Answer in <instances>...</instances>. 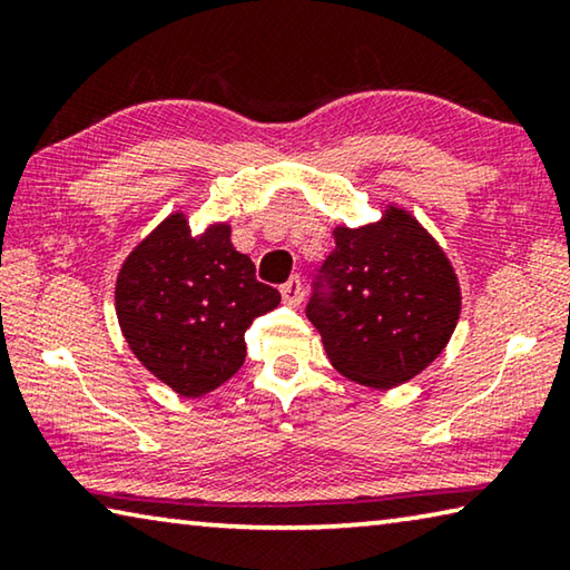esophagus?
I'll return each mask as SVG.
<instances>
[{
	"mask_svg": "<svg viewBox=\"0 0 570 570\" xmlns=\"http://www.w3.org/2000/svg\"><path fill=\"white\" fill-rule=\"evenodd\" d=\"M282 296H284V304H288V306L302 304V296H304L302 278H298V276H292V278H288V282L282 286Z\"/></svg>",
	"mask_w": 570,
	"mask_h": 570,
	"instance_id": "esophagus-1",
	"label": "esophagus"
}]
</instances>
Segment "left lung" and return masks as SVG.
Segmentation results:
<instances>
[{
  "label": "left lung",
  "instance_id": "left-lung-1",
  "mask_svg": "<svg viewBox=\"0 0 570 570\" xmlns=\"http://www.w3.org/2000/svg\"><path fill=\"white\" fill-rule=\"evenodd\" d=\"M306 316L346 380L390 390L438 360L460 320V284L445 250L400 206L377 224L336 226Z\"/></svg>",
  "mask_w": 570,
  "mask_h": 570
}]
</instances>
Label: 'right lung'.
Instances as JSON below:
<instances>
[{
	"mask_svg": "<svg viewBox=\"0 0 570 570\" xmlns=\"http://www.w3.org/2000/svg\"><path fill=\"white\" fill-rule=\"evenodd\" d=\"M282 302L256 282V266L230 244L228 224L193 236L170 214L125 258L115 312L125 342L146 370L183 397H200L234 377L246 360L244 334Z\"/></svg>",
	"mask_w": 570,
	"mask_h": 570,
	"instance_id": "obj_1",
	"label": "right lung"
}]
</instances>
